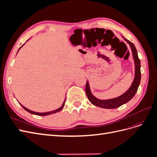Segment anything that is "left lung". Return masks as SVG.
Masks as SVG:
<instances>
[{"label":"left lung","mask_w":157,"mask_h":157,"mask_svg":"<svg viewBox=\"0 0 157 157\" xmlns=\"http://www.w3.org/2000/svg\"><path fill=\"white\" fill-rule=\"evenodd\" d=\"M124 39L130 44L132 48L133 57H134V59L135 78L134 81H133V83L132 84V86H130V88L128 89V91L126 92L124 94H122V96L118 98L111 99H107V100H101V99H99L95 96H94L91 93V91H90L88 81H86V88H85L86 96L88 97V99H89V101L94 105L105 109H116L122 105L123 104L129 101L130 99H132L133 97L135 96V94L137 91V89H138V86L141 81L140 59L138 58L137 50L134 44L130 41L127 40L126 39H125V38H124Z\"/></svg>","instance_id":"8db88e82"}]
</instances>
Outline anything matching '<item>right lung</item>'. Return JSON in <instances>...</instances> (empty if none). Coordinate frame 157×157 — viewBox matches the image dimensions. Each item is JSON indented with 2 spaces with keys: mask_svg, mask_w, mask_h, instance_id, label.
<instances>
[{
  "mask_svg": "<svg viewBox=\"0 0 157 157\" xmlns=\"http://www.w3.org/2000/svg\"><path fill=\"white\" fill-rule=\"evenodd\" d=\"M22 46H21L20 48V49L21 48ZM19 49V50H20ZM19 50H18V51H19ZM65 101H63V105H61V107H59V109H56V110H55V111H50V112H46V113H37V112H35V111H31V110H29V109H27L26 107H25L24 106H23L21 103H20V105H21V107L25 109V111H27V112H29V113H31V114H33V115H39V116H46V115H51V114H53V113H57V112H58V111H60L61 109H62L63 108V107H64V105H65Z\"/></svg>",
  "mask_w": 157,
  "mask_h": 157,
  "instance_id": "1",
  "label": "right lung"
}]
</instances>
